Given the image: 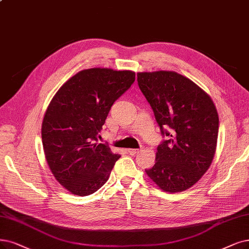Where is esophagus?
Returning a JSON list of instances; mask_svg holds the SVG:
<instances>
[{
	"label": "esophagus",
	"mask_w": 249,
	"mask_h": 249,
	"mask_svg": "<svg viewBox=\"0 0 249 249\" xmlns=\"http://www.w3.org/2000/svg\"><path fill=\"white\" fill-rule=\"evenodd\" d=\"M127 152L129 153L130 155H136L137 153H139V150H136V149H128Z\"/></svg>",
	"instance_id": "34e87169"
}]
</instances>
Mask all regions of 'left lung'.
Wrapping results in <instances>:
<instances>
[{
    "mask_svg": "<svg viewBox=\"0 0 249 249\" xmlns=\"http://www.w3.org/2000/svg\"><path fill=\"white\" fill-rule=\"evenodd\" d=\"M137 82L162 134L168 136L145 173L164 192L186 191L213 163L218 135L216 107L203 89L176 71L137 72Z\"/></svg>",
    "mask_w": 249,
    "mask_h": 249,
    "instance_id": "obj_1",
    "label": "left lung"
}]
</instances>
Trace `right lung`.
Listing matches in <instances>:
<instances>
[{"instance_id": "right-lung-1", "label": "right lung", "mask_w": 249, "mask_h": 249, "mask_svg": "<svg viewBox=\"0 0 249 249\" xmlns=\"http://www.w3.org/2000/svg\"><path fill=\"white\" fill-rule=\"evenodd\" d=\"M134 80L132 71L83 70L51 99L42 123L44 154L55 179L71 194H93L121 157L97 139L110 107Z\"/></svg>"}]
</instances>
